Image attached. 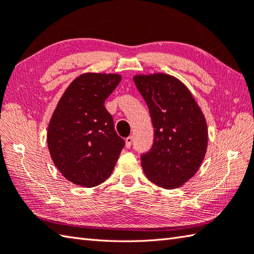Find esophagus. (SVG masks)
I'll return each instance as SVG.
<instances>
[{
    "mask_svg": "<svg viewBox=\"0 0 254 254\" xmlns=\"http://www.w3.org/2000/svg\"><path fill=\"white\" fill-rule=\"evenodd\" d=\"M132 142H133V136H128V137H127L126 138V146L128 148V147H131V145H132Z\"/></svg>",
    "mask_w": 254,
    "mask_h": 254,
    "instance_id": "34e87169",
    "label": "esophagus"
}]
</instances>
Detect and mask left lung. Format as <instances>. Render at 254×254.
Returning a JSON list of instances; mask_svg holds the SVG:
<instances>
[{
	"mask_svg": "<svg viewBox=\"0 0 254 254\" xmlns=\"http://www.w3.org/2000/svg\"><path fill=\"white\" fill-rule=\"evenodd\" d=\"M154 127V143L141 156L146 177L167 190L181 187L199 170L208 145L206 119L185 84L167 73L136 74Z\"/></svg>",
	"mask_w": 254,
	"mask_h": 254,
	"instance_id": "left-lung-1",
	"label": "left lung"
}]
</instances>
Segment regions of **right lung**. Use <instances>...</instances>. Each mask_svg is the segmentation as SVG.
<instances>
[{"instance_id": "add662e5", "label": "right lung", "mask_w": 254, "mask_h": 254, "mask_svg": "<svg viewBox=\"0 0 254 254\" xmlns=\"http://www.w3.org/2000/svg\"><path fill=\"white\" fill-rule=\"evenodd\" d=\"M121 76L86 72L64 90L48 124L47 145L63 176L87 188L110 177L124 146L104 107Z\"/></svg>"}]
</instances>
